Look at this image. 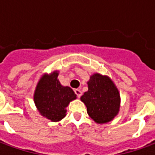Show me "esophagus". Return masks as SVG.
<instances>
[{"label":"esophagus","mask_w":155,"mask_h":155,"mask_svg":"<svg viewBox=\"0 0 155 155\" xmlns=\"http://www.w3.org/2000/svg\"><path fill=\"white\" fill-rule=\"evenodd\" d=\"M74 93H75V94L77 95L78 98L81 97V94H82V92H81V90H79V89H75V90H74Z\"/></svg>","instance_id":"34e87169"}]
</instances>
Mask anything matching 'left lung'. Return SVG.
Here are the masks:
<instances>
[{
	"instance_id": "left-lung-1",
	"label": "left lung",
	"mask_w": 155,
	"mask_h": 155,
	"mask_svg": "<svg viewBox=\"0 0 155 155\" xmlns=\"http://www.w3.org/2000/svg\"><path fill=\"white\" fill-rule=\"evenodd\" d=\"M88 91L81 97L89 116L97 124H106L120 112V92L107 75L94 73L87 82Z\"/></svg>"
}]
</instances>
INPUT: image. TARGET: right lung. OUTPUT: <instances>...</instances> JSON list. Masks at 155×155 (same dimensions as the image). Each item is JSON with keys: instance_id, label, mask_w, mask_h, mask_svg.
Here are the masks:
<instances>
[{"instance_id": "obj_1", "label": "right lung", "mask_w": 155, "mask_h": 155, "mask_svg": "<svg viewBox=\"0 0 155 155\" xmlns=\"http://www.w3.org/2000/svg\"><path fill=\"white\" fill-rule=\"evenodd\" d=\"M59 71L41 75L34 92V102L39 113L52 122H58L66 115V107L76 99L69 86H64L58 80Z\"/></svg>"}]
</instances>
